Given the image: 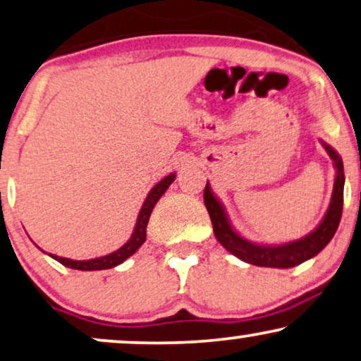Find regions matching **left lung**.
<instances>
[{"label": "left lung", "mask_w": 361, "mask_h": 361, "mask_svg": "<svg viewBox=\"0 0 361 361\" xmlns=\"http://www.w3.org/2000/svg\"><path fill=\"white\" fill-rule=\"evenodd\" d=\"M322 146L329 152L331 161H334L336 176L334 182V192H331V200L329 209H326L325 217L318 224L315 231L308 235L298 238V240L280 243V245H262L247 240L242 235H238L235 228L232 227L228 215L221 204V200L214 195L210 189L209 182L204 190V202L207 207V212L212 221L215 238L222 243L226 250L235 255L247 264L259 265V267H272V269H292L295 265H300L303 262L310 260L312 257L320 254L322 250L329 245V242L334 238L336 228H338L341 210H343V185H345V174H343V162L338 152L329 144L320 140Z\"/></svg>", "instance_id": "obj_1"}]
</instances>
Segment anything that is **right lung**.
Wrapping results in <instances>:
<instances>
[{
	"label": "right lung",
	"mask_w": 361,
	"mask_h": 361,
	"mask_svg": "<svg viewBox=\"0 0 361 361\" xmlns=\"http://www.w3.org/2000/svg\"><path fill=\"white\" fill-rule=\"evenodd\" d=\"M174 179H176V172L174 174L166 176L162 180H159L157 184L152 187L151 192L147 194L146 200H144L142 207L139 210L137 222H135L133 235H130L129 240L126 242L121 249L114 250L112 254L97 257V259H91V260H71V259H66V257H58L53 254H48V255L53 257L54 260H58L59 264H63L64 267H69V269H74V270H106L123 264L124 260H128L130 255H134L139 247L146 242V228H147V222H149V217H151L154 205H156L157 200L162 197L164 192L169 189V185L174 182Z\"/></svg>",
	"instance_id": "1"
}]
</instances>
